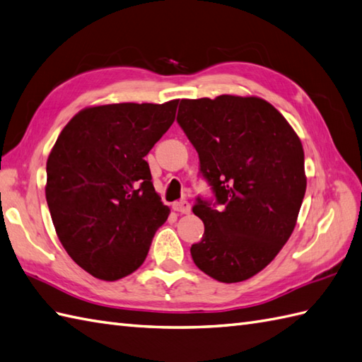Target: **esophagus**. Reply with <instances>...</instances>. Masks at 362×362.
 <instances>
[{
	"mask_svg": "<svg viewBox=\"0 0 362 362\" xmlns=\"http://www.w3.org/2000/svg\"><path fill=\"white\" fill-rule=\"evenodd\" d=\"M173 211L181 212V214H189L190 212V203L186 199H181V202L173 203Z\"/></svg>",
	"mask_w": 362,
	"mask_h": 362,
	"instance_id": "1",
	"label": "esophagus"
}]
</instances>
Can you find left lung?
Listing matches in <instances>:
<instances>
[{"label":"left lung","mask_w":362,"mask_h":362,"mask_svg":"<svg viewBox=\"0 0 362 362\" xmlns=\"http://www.w3.org/2000/svg\"><path fill=\"white\" fill-rule=\"evenodd\" d=\"M176 122L214 194L197 197L204 235L192 245V259L218 282H242L268 267L293 234L307 189L300 139L259 98L182 99Z\"/></svg>","instance_id":"1"}]
</instances>
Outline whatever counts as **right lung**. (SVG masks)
Returning <instances> with one entry per match:
<instances>
[{"label": "right lung", "instance_id": "obj_1", "mask_svg": "<svg viewBox=\"0 0 362 362\" xmlns=\"http://www.w3.org/2000/svg\"><path fill=\"white\" fill-rule=\"evenodd\" d=\"M178 100L82 110L63 128L46 164V202L63 247L102 280L146 260L170 209L155 192L148 151L175 120Z\"/></svg>", "mask_w": 362, "mask_h": 362}]
</instances>
